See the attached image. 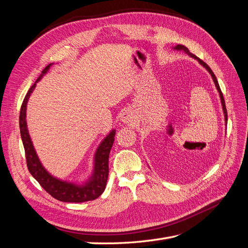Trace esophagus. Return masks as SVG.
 <instances>
[{
	"instance_id": "esophagus-1",
	"label": "esophagus",
	"mask_w": 248,
	"mask_h": 248,
	"mask_svg": "<svg viewBox=\"0 0 248 248\" xmlns=\"http://www.w3.org/2000/svg\"><path fill=\"white\" fill-rule=\"evenodd\" d=\"M121 121L123 123H131L133 121V117H132V112L129 110H125L122 116H121Z\"/></svg>"
}]
</instances>
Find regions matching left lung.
<instances>
[{
  "label": "left lung",
  "mask_w": 248,
  "mask_h": 248,
  "mask_svg": "<svg viewBox=\"0 0 248 248\" xmlns=\"http://www.w3.org/2000/svg\"><path fill=\"white\" fill-rule=\"evenodd\" d=\"M174 49H176V50H183V51H185L187 55H188L189 57H191V58H193V59H196L197 61L202 65V66H204L205 68L208 70V72L211 74V77H212V78H213V81H214V84H215V87H216V89H217V91H218V93H219V97H220V101H221V106H222V109H223V114H224V122H226V125L228 124V112H227V108H226V103H224V99H223V95H222V93H221V90H220V88H219V85H218V81H217V79H216V77H215V74L213 73V71L211 70V68H210V67L204 62V61H202V60L200 59V58H198L197 56H194L193 54H191V52L189 51V49L187 48L186 46H181V44H178V46H176L175 47H174Z\"/></svg>",
  "instance_id": "left-lung-1"
}]
</instances>
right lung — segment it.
Masks as SVG:
<instances>
[{
	"label": "right lung",
	"instance_id": "1",
	"mask_svg": "<svg viewBox=\"0 0 248 248\" xmlns=\"http://www.w3.org/2000/svg\"><path fill=\"white\" fill-rule=\"evenodd\" d=\"M52 64L47 65L43 69L40 77L37 78L36 82L39 81L41 78L46 74ZM36 82L30 88L24 101L21 104L20 114H19V128L20 137L22 140V145L25 148L26 159L29 171L31 175L38 181L42 188L48 192L52 198L58 201L66 202H82L88 201H93L101 196V193L106 189L108 177V156L110 149L115 140L116 131L111 130L107 138L104 139L99 147L97 148L94 156V170L92 176L89 178L87 182L82 185H78L76 183L66 182L60 180L43 168L38 156L36 154L34 146L32 144L31 138H30L28 126H27V103L31 96L33 90L36 87Z\"/></svg>",
	"mask_w": 248,
	"mask_h": 248
}]
</instances>
